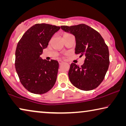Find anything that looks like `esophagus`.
Instances as JSON below:
<instances>
[{"instance_id":"1","label":"esophagus","mask_w":126,"mask_h":126,"mask_svg":"<svg viewBox=\"0 0 126 126\" xmlns=\"http://www.w3.org/2000/svg\"><path fill=\"white\" fill-rule=\"evenodd\" d=\"M58 63H59V64H62V63H63V62L61 61V60H59V61H58Z\"/></svg>"}]
</instances>
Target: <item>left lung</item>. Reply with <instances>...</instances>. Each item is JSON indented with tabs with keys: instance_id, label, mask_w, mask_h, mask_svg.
Masks as SVG:
<instances>
[{
	"instance_id": "left-lung-1",
	"label": "left lung",
	"mask_w": 126,
	"mask_h": 126,
	"mask_svg": "<svg viewBox=\"0 0 126 126\" xmlns=\"http://www.w3.org/2000/svg\"><path fill=\"white\" fill-rule=\"evenodd\" d=\"M66 32L73 34L76 46L75 53L85 57L84 64L70 65L68 76L71 83L79 89H95L104 80L110 64L109 50L99 32L85 24L61 26Z\"/></svg>"
}]
</instances>
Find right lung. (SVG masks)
I'll list each match as a JSON object with an SVG mask.
<instances>
[{
    "label": "right lung",
    "instance_id": "obj_1",
    "mask_svg": "<svg viewBox=\"0 0 126 126\" xmlns=\"http://www.w3.org/2000/svg\"><path fill=\"white\" fill-rule=\"evenodd\" d=\"M60 27L37 23L25 32L17 45L15 66L21 84L27 91L44 94L56 83L59 64L57 61L42 60L43 49Z\"/></svg>",
    "mask_w": 126,
    "mask_h": 126
}]
</instances>
